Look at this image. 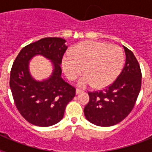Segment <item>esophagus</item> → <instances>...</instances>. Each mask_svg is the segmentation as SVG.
<instances>
[{
    "label": "esophagus",
    "mask_w": 152,
    "mask_h": 152,
    "mask_svg": "<svg viewBox=\"0 0 152 152\" xmlns=\"http://www.w3.org/2000/svg\"><path fill=\"white\" fill-rule=\"evenodd\" d=\"M81 93H84V91L82 90L76 89V94H81Z\"/></svg>",
    "instance_id": "obj_1"
}]
</instances>
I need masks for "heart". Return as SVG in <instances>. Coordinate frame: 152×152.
Returning <instances> with one entry per match:
<instances>
[{
  "label": "heart",
  "mask_w": 152,
  "mask_h": 152,
  "mask_svg": "<svg viewBox=\"0 0 152 152\" xmlns=\"http://www.w3.org/2000/svg\"><path fill=\"white\" fill-rule=\"evenodd\" d=\"M124 55L120 47L107 42L84 41L70 51L62 59L64 72L70 80H75L84 72L78 85H93L101 89L116 80L123 68Z\"/></svg>",
  "instance_id": "b5f03b06"
}]
</instances>
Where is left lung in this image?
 <instances>
[{
	"label": "left lung",
	"mask_w": 152,
	"mask_h": 152,
	"mask_svg": "<svg viewBox=\"0 0 152 152\" xmlns=\"http://www.w3.org/2000/svg\"><path fill=\"white\" fill-rule=\"evenodd\" d=\"M124 47L126 64L120 75L105 89L88 92L84 110L86 119L98 126H114L128 116L135 104L142 86V72L133 52Z\"/></svg>",
	"instance_id": "left-lung-1"
}]
</instances>
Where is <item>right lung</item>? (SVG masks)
Masks as SVG:
<instances>
[{"instance_id": "add662e5", "label": "right lung", "mask_w": 152, "mask_h": 152, "mask_svg": "<svg viewBox=\"0 0 152 152\" xmlns=\"http://www.w3.org/2000/svg\"><path fill=\"white\" fill-rule=\"evenodd\" d=\"M65 40L43 38L23 47L13 61L10 88L17 110L31 124L46 127L63 118L67 104L75 96V88L61 77L62 57L67 49ZM40 54L53 63V72L46 80H35L28 72L29 60Z\"/></svg>"}]
</instances>
